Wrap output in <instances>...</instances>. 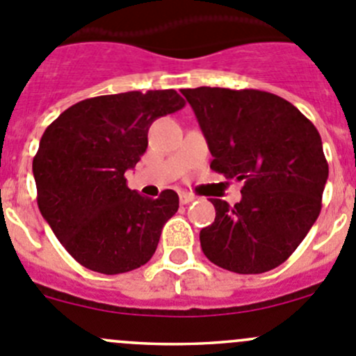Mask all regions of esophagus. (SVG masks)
I'll list each match as a JSON object with an SVG mask.
<instances>
[{"label": "esophagus", "mask_w": 356, "mask_h": 356, "mask_svg": "<svg viewBox=\"0 0 356 356\" xmlns=\"http://www.w3.org/2000/svg\"><path fill=\"white\" fill-rule=\"evenodd\" d=\"M179 202H181L182 205H188V203L195 202V196L188 195V193H181V195H179Z\"/></svg>", "instance_id": "esophagus-1"}]
</instances>
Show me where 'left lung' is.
Segmentation results:
<instances>
[{
    "instance_id": "left-lung-1",
    "label": "left lung",
    "mask_w": 356,
    "mask_h": 356,
    "mask_svg": "<svg viewBox=\"0 0 356 356\" xmlns=\"http://www.w3.org/2000/svg\"><path fill=\"white\" fill-rule=\"evenodd\" d=\"M213 160L243 182L229 207L210 200L216 219L200 231L210 262L240 275L275 270L315 224L329 177L318 130L296 106L261 90L184 88Z\"/></svg>"
}]
</instances>
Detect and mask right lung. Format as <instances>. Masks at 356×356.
<instances>
[{
  "label": "right lung",
  "instance_id": "right-lung-1",
  "mask_svg": "<svg viewBox=\"0 0 356 356\" xmlns=\"http://www.w3.org/2000/svg\"><path fill=\"white\" fill-rule=\"evenodd\" d=\"M184 104L175 90L101 95L71 106L44 130L33 160L38 207L81 266L120 275L153 257L179 196L165 189L144 198L127 186L125 172L146 153L151 123Z\"/></svg>",
  "mask_w": 356,
  "mask_h": 356
}]
</instances>
